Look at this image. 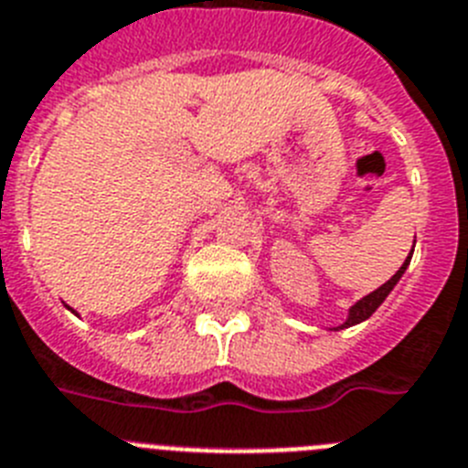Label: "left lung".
Here are the masks:
<instances>
[{
  "instance_id": "left-lung-1",
  "label": "left lung",
  "mask_w": 468,
  "mask_h": 468,
  "mask_svg": "<svg viewBox=\"0 0 468 468\" xmlns=\"http://www.w3.org/2000/svg\"><path fill=\"white\" fill-rule=\"evenodd\" d=\"M412 251H414V250H412ZM410 259H412V254H410V257L405 259L403 266L398 268V273L393 275L391 280H386V282L381 284V287H377L375 292H369V294L363 296L360 302L353 303V306L348 308V318L344 320V323H341L339 327H335V330H346V327H353V324L365 323V320H367L369 315H372V313H375L377 308L381 306V303H384L386 296L391 294L393 287H396V284H398V280L403 278V273H405V271H408V266H410Z\"/></svg>"
}]
</instances>
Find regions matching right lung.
Here are the masks:
<instances>
[{"mask_svg": "<svg viewBox=\"0 0 468 468\" xmlns=\"http://www.w3.org/2000/svg\"><path fill=\"white\" fill-rule=\"evenodd\" d=\"M70 311H72V308H70ZM72 313H75V311H72Z\"/></svg>", "mask_w": 468, "mask_h": 468, "instance_id": "right-lung-1", "label": "right lung"}]
</instances>
